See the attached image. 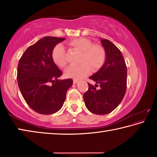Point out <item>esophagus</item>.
Returning <instances> with one entry per match:
<instances>
[{
    "label": "esophagus",
    "mask_w": 157,
    "mask_h": 157,
    "mask_svg": "<svg viewBox=\"0 0 157 157\" xmlns=\"http://www.w3.org/2000/svg\"><path fill=\"white\" fill-rule=\"evenodd\" d=\"M79 82V80H78V79H73V83L74 84H77V83H78V82Z\"/></svg>",
    "instance_id": "esophagus-1"
}]
</instances>
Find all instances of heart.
<instances>
[{"mask_svg":"<svg viewBox=\"0 0 157 157\" xmlns=\"http://www.w3.org/2000/svg\"><path fill=\"white\" fill-rule=\"evenodd\" d=\"M74 49L82 52L79 66H70L65 71V75L68 78L82 79L86 76L92 70L96 71L102 67L106 60V52L104 48L86 38L74 39L68 42ZM52 58L55 64L60 68L67 65L66 53L62 44H57L52 52Z\"/></svg>","mask_w":157,"mask_h":157,"instance_id":"1","label":"heart"}]
</instances>
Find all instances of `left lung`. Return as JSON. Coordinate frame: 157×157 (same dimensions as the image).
I'll use <instances>...</instances> for the list:
<instances>
[{
  "label": "left lung",
  "instance_id": "8db88e82",
  "mask_svg": "<svg viewBox=\"0 0 157 157\" xmlns=\"http://www.w3.org/2000/svg\"><path fill=\"white\" fill-rule=\"evenodd\" d=\"M106 52V60L101 68L89 77L96 84L88 83L84 94L86 108L98 115L109 113L120 105L127 89V66L121 50L107 39H101ZM100 86V90L96 87Z\"/></svg>",
  "mask_w": 157,
  "mask_h": 157
}]
</instances>
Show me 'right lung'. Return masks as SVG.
Masks as SVG:
<instances>
[{
    "label": "right lung",
    "mask_w": 157,
    "mask_h": 157,
    "mask_svg": "<svg viewBox=\"0 0 157 157\" xmlns=\"http://www.w3.org/2000/svg\"><path fill=\"white\" fill-rule=\"evenodd\" d=\"M64 39L45 36L28 47L18 62L20 91L29 107L39 113L49 115L59 111L73 84L72 79H58L62 72L52 58L54 47Z\"/></svg>",
    "instance_id": "obj_1"
}]
</instances>
